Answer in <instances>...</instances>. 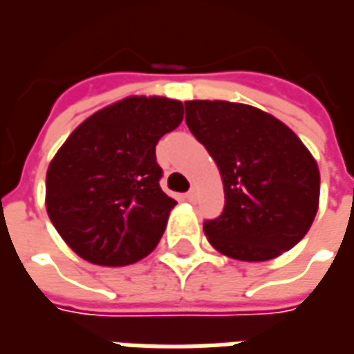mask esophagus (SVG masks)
I'll use <instances>...</instances> for the list:
<instances>
[{"label":"esophagus","mask_w":354,"mask_h":354,"mask_svg":"<svg viewBox=\"0 0 354 354\" xmlns=\"http://www.w3.org/2000/svg\"><path fill=\"white\" fill-rule=\"evenodd\" d=\"M185 201H189V203H195V201H197V192H195V189H192V192L185 193Z\"/></svg>","instance_id":"obj_1"}]
</instances>
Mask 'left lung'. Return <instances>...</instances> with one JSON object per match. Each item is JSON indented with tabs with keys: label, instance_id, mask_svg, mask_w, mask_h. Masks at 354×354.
<instances>
[{
	"label": "left lung",
	"instance_id": "8db88e82",
	"mask_svg": "<svg viewBox=\"0 0 354 354\" xmlns=\"http://www.w3.org/2000/svg\"><path fill=\"white\" fill-rule=\"evenodd\" d=\"M185 123L222 174L225 207L205 222L208 243L241 261L273 260L296 246L319 210L320 172L294 131L225 100L185 102Z\"/></svg>",
	"mask_w": 354,
	"mask_h": 354
}]
</instances>
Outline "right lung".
I'll return each instance as SVG.
<instances>
[{"mask_svg": "<svg viewBox=\"0 0 354 354\" xmlns=\"http://www.w3.org/2000/svg\"><path fill=\"white\" fill-rule=\"evenodd\" d=\"M182 119L180 100L129 96L85 119L53 157L47 214L83 260L131 266L161 241L176 201L159 185L155 146Z\"/></svg>", "mask_w": 354, "mask_h": 354, "instance_id": "add662e5", "label": "right lung"}]
</instances>
